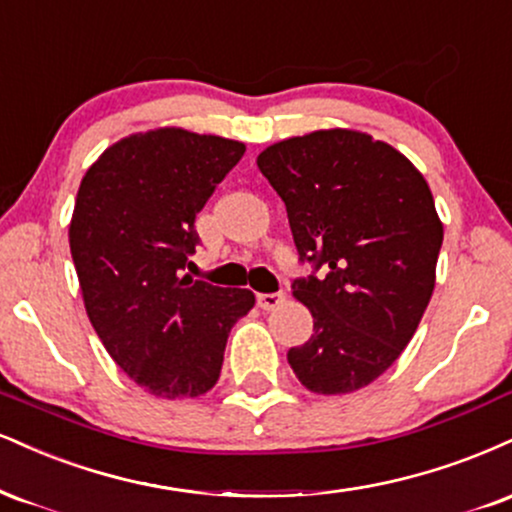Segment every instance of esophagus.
I'll return each mask as SVG.
<instances>
[{
    "instance_id": "obj_1",
    "label": "esophagus",
    "mask_w": 512,
    "mask_h": 512,
    "mask_svg": "<svg viewBox=\"0 0 512 512\" xmlns=\"http://www.w3.org/2000/svg\"><path fill=\"white\" fill-rule=\"evenodd\" d=\"M257 303H260L262 310H276L286 303V293L276 291V293H260L257 295Z\"/></svg>"
}]
</instances>
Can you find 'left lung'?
Returning a JSON list of instances; mask_svg holds the SVG:
<instances>
[{
    "instance_id": "8db88e82",
    "label": "left lung",
    "mask_w": 512,
    "mask_h": 512,
    "mask_svg": "<svg viewBox=\"0 0 512 512\" xmlns=\"http://www.w3.org/2000/svg\"><path fill=\"white\" fill-rule=\"evenodd\" d=\"M257 166L286 202L300 262L293 281L315 334L288 350L312 393H353L389 369L434 293L443 226L408 157L372 135L331 128L269 145Z\"/></svg>"
}]
</instances>
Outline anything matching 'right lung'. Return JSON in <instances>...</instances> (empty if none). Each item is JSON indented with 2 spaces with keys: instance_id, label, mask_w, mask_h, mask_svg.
I'll list each match as a JSON object with an SVG mask.
<instances>
[{
  "instance_id": "obj_1",
  "label": "right lung",
  "mask_w": 512,
  "mask_h": 512,
  "mask_svg": "<svg viewBox=\"0 0 512 512\" xmlns=\"http://www.w3.org/2000/svg\"><path fill=\"white\" fill-rule=\"evenodd\" d=\"M245 145L183 128L114 143L78 188L69 226L85 312L107 353L157 398H197L217 384L248 288L181 276L200 236L195 217Z\"/></svg>"
}]
</instances>
